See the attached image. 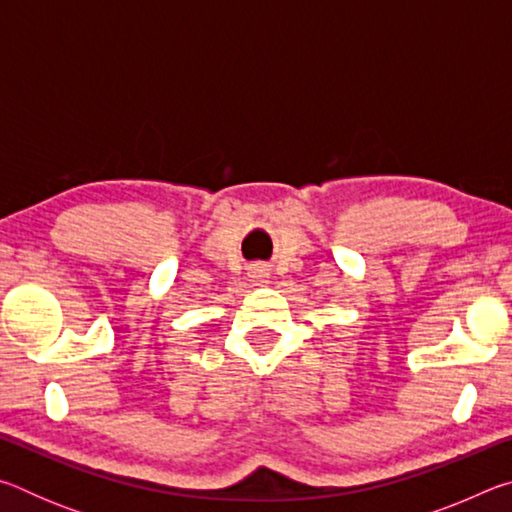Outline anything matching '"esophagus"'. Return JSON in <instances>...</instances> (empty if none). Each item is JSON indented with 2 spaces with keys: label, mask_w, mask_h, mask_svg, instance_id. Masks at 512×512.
I'll return each mask as SVG.
<instances>
[{
  "label": "esophagus",
  "mask_w": 512,
  "mask_h": 512,
  "mask_svg": "<svg viewBox=\"0 0 512 512\" xmlns=\"http://www.w3.org/2000/svg\"><path fill=\"white\" fill-rule=\"evenodd\" d=\"M248 277H250V282H255V284H266L268 282V268L262 266V264L250 266Z\"/></svg>",
  "instance_id": "esophagus-1"
}]
</instances>
